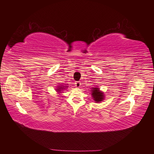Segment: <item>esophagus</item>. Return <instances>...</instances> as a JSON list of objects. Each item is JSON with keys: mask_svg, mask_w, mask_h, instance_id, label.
<instances>
[{"mask_svg": "<svg viewBox=\"0 0 154 154\" xmlns=\"http://www.w3.org/2000/svg\"><path fill=\"white\" fill-rule=\"evenodd\" d=\"M75 86H76L77 88H79L81 85V82H75Z\"/></svg>", "mask_w": 154, "mask_h": 154, "instance_id": "1", "label": "esophagus"}]
</instances>
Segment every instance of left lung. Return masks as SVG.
Returning <instances> with one entry per match:
<instances>
[{
    "label": "left lung",
    "instance_id": "1",
    "mask_svg": "<svg viewBox=\"0 0 154 154\" xmlns=\"http://www.w3.org/2000/svg\"><path fill=\"white\" fill-rule=\"evenodd\" d=\"M92 91V97L94 98V100L96 102L99 103L100 102L101 100H103V94L100 92L98 90V88H94Z\"/></svg>",
    "mask_w": 154,
    "mask_h": 154
}]
</instances>
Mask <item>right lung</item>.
<instances>
[{"mask_svg": "<svg viewBox=\"0 0 154 154\" xmlns=\"http://www.w3.org/2000/svg\"><path fill=\"white\" fill-rule=\"evenodd\" d=\"M62 89H64V88L61 86V87H60V88H58V91H60V90H62Z\"/></svg>", "mask_w": 154, "mask_h": 154, "instance_id": "1", "label": "right lung"}]
</instances>
